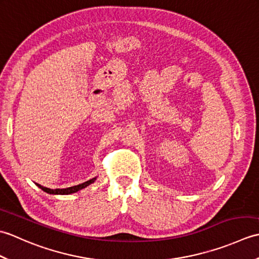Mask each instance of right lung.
<instances>
[{"instance_id":"obj_1","label":"right lung","mask_w":259,"mask_h":259,"mask_svg":"<svg viewBox=\"0 0 259 259\" xmlns=\"http://www.w3.org/2000/svg\"><path fill=\"white\" fill-rule=\"evenodd\" d=\"M96 180H97V177L88 180L83 184L76 185V186H73V187H69V188H63V189H60V188L51 189V188H47V187H43V186L38 185V184H35V185L38 187V188H41L43 191H46L47 194H50V195H70V194H74V192H78L79 190L85 188V187L95 183Z\"/></svg>"}]
</instances>
